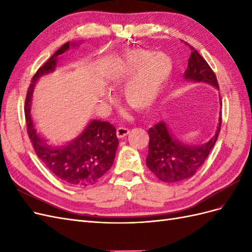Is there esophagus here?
<instances>
[{"label":"esophagus","instance_id":"1","mask_svg":"<svg viewBox=\"0 0 252 252\" xmlns=\"http://www.w3.org/2000/svg\"><path fill=\"white\" fill-rule=\"evenodd\" d=\"M128 133H129V129L126 127H118L116 131L117 137L119 138V139H121V138H125Z\"/></svg>","mask_w":252,"mask_h":252}]
</instances>
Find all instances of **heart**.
Here are the masks:
<instances>
[{"label":"heart","mask_w":252,"mask_h":252,"mask_svg":"<svg viewBox=\"0 0 252 252\" xmlns=\"http://www.w3.org/2000/svg\"><path fill=\"white\" fill-rule=\"evenodd\" d=\"M174 72V63L164 53L128 50L113 60L104 71V82L124 88L125 99L134 108L148 110L164 90Z\"/></svg>","instance_id":"heart-1"}]
</instances>
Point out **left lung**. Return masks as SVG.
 <instances>
[{"mask_svg":"<svg viewBox=\"0 0 252 252\" xmlns=\"http://www.w3.org/2000/svg\"><path fill=\"white\" fill-rule=\"evenodd\" d=\"M190 49L191 53L183 75L184 79L191 83H204L219 90L218 80L212 68L194 48L190 47ZM220 104H222L221 99ZM220 129L221 115L219 117L215 135L207 142L189 144L178 139L167 124L160 121L148 131L150 142L147 166L163 182L177 183L188 180L204 163L210 151L215 147Z\"/></svg>","mask_w":252,"mask_h":252,"instance_id":"left-lung-1","label":"left lung"}]
</instances>
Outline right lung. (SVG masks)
<instances>
[{"label": "right lung", "mask_w": 252, "mask_h": 252, "mask_svg": "<svg viewBox=\"0 0 252 252\" xmlns=\"http://www.w3.org/2000/svg\"><path fill=\"white\" fill-rule=\"evenodd\" d=\"M82 42L66 43L40 67L31 80L25 100L27 132L37 157L58 179L74 188L94 185L112 167L118 147L116 128L108 121L91 119L78 136L53 147L36 131L31 114L32 96L40 77L54 72L60 56Z\"/></svg>", "instance_id": "add662e5"}]
</instances>
